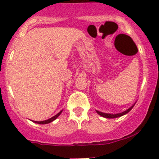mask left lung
I'll return each instance as SVG.
<instances>
[{
    "instance_id": "1",
    "label": "left lung",
    "mask_w": 159,
    "mask_h": 159,
    "mask_svg": "<svg viewBox=\"0 0 159 159\" xmlns=\"http://www.w3.org/2000/svg\"><path fill=\"white\" fill-rule=\"evenodd\" d=\"M135 104H134L133 106H131L130 108H129L128 109H127L126 111H124V112H120V113H116V114H110V113H104V112H99V111L96 110L97 113L98 114V115H100L101 116H103L105 117V118H108V119H111V118H116V117H120V116H122L125 115V114H127V112H130V110L132 109V108L134 107V106Z\"/></svg>"
}]
</instances>
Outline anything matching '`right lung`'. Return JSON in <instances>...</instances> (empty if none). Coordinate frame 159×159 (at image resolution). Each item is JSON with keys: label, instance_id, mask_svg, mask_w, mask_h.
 <instances>
[{"label": "right lung", "instance_id": "add662e5", "mask_svg": "<svg viewBox=\"0 0 159 159\" xmlns=\"http://www.w3.org/2000/svg\"><path fill=\"white\" fill-rule=\"evenodd\" d=\"M62 112V110L60 112H58L57 115H55L54 116L51 117V118L48 119V120H43V121H33L34 123H36V124H49V123H51L53 122V120H55L57 118L58 116H59L60 115H61V113Z\"/></svg>", "mask_w": 159, "mask_h": 159}]
</instances>
